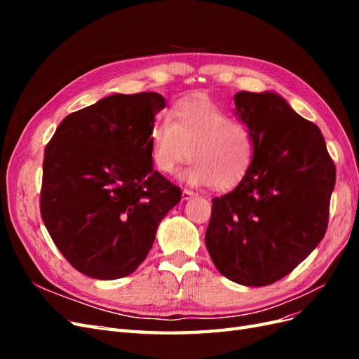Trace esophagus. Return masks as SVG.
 Segmentation results:
<instances>
[{"label":"esophagus","instance_id":"esophagus-1","mask_svg":"<svg viewBox=\"0 0 359 359\" xmlns=\"http://www.w3.org/2000/svg\"><path fill=\"white\" fill-rule=\"evenodd\" d=\"M196 196V193L194 191H190V190H182V201H189L191 198Z\"/></svg>","mask_w":359,"mask_h":359}]
</instances>
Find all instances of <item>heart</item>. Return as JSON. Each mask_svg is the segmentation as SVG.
Segmentation results:
<instances>
[{"instance_id":"1","label":"heart","mask_w":359,"mask_h":359,"mask_svg":"<svg viewBox=\"0 0 359 359\" xmlns=\"http://www.w3.org/2000/svg\"><path fill=\"white\" fill-rule=\"evenodd\" d=\"M189 149L193 161L180 180L224 190L236 186L252 166L255 139L247 126L231 121L214 102L190 99L173 106L170 116L158 115L149 130V156L158 172H175Z\"/></svg>"}]
</instances>
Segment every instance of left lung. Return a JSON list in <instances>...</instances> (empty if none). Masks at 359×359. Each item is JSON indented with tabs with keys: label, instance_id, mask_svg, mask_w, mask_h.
Masks as SVG:
<instances>
[{
	"label": "left lung",
	"instance_id": "1",
	"mask_svg": "<svg viewBox=\"0 0 359 359\" xmlns=\"http://www.w3.org/2000/svg\"><path fill=\"white\" fill-rule=\"evenodd\" d=\"M233 114L252 132L245 177L212 199L205 244L219 273L266 286L292 273L327 232L335 166L316 124L274 91L233 95Z\"/></svg>",
	"mask_w": 359,
	"mask_h": 359
}]
</instances>
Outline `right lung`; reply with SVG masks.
Masks as SVG:
<instances>
[{
	"label": "right lung",
	"instance_id": "add662e5",
	"mask_svg": "<svg viewBox=\"0 0 359 359\" xmlns=\"http://www.w3.org/2000/svg\"><path fill=\"white\" fill-rule=\"evenodd\" d=\"M158 93L112 94L62 119L45 151L40 212L61 255L97 280L132 274L181 190L154 170Z\"/></svg>",
	"mask_w": 359,
	"mask_h": 359
}]
</instances>
